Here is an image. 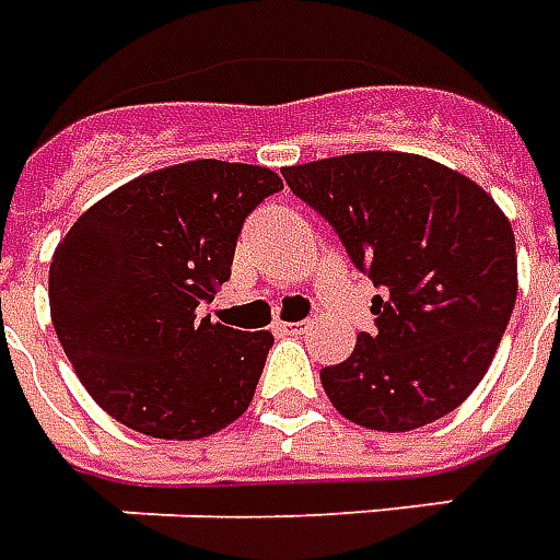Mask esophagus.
Instances as JSON below:
<instances>
[{
  "mask_svg": "<svg viewBox=\"0 0 560 560\" xmlns=\"http://www.w3.org/2000/svg\"><path fill=\"white\" fill-rule=\"evenodd\" d=\"M307 328H311L307 323H295V325H292V323H277V325H273V331H277V335H292V337L304 335Z\"/></svg>",
  "mask_w": 560,
  "mask_h": 560,
  "instance_id": "1",
  "label": "esophagus"
}]
</instances>
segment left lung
I'll use <instances>...</instances> for the list:
<instances>
[{"mask_svg":"<svg viewBox=\"0 0 560 560\" xmlns=\"http://www.w3.org/2000/svg\"><path fill=\"white\" fill-rule=\"evenodd\" d=\"M380 295L374 331L319 371L337 413L413 431L452 413L489 371L518 292L513 225L464 174L368 150L283 168Z\"/></svg>","mask_w":560,"mask_h":560,"instance_id":"left-lung-1","label":"left lung"}]
</instances>
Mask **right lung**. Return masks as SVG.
<instances>
[{
    "instance_id": "1",
    "label": "right lung",
    "mask_w": 560,
    "mask_h": 560,
    "mask_svg": "<svg viewBox=\"0 0 560 560\" xmlns=\"http://www.w3.org/2000/svg\"><path fill=\"white\" fill-rule=\"evenodd\" d=\"M283 180L196 160L135 177L78 217L50 261V319L98 407L147 438L198 440L253 400L271 331L198 319L237 235Z\"/></svg>"
}]
</instances>
